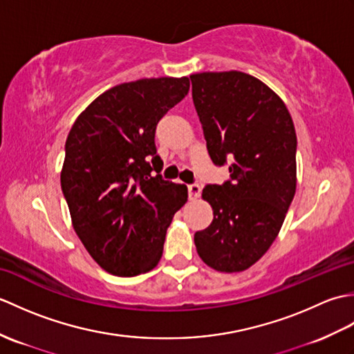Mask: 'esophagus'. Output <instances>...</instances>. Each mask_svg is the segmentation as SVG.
<instances>
[{"label": "esophagus", "mask_w": 354, "mask_h": 354, "mask_svg": "<svg viewBox=\"0 0 354 354\" xmlns=\"http://www.w3.org/2000/svg\"><path fill=\"white\" fill-rule=\"evenodd\" d=\"M201 196V185L199 184H190L189 185V198L193 199H198Z\"/></svg>", "instance_id": "obj_1"}]
</instances>
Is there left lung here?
Wrapping results in <instances>:
<instances>
[{
	"label": "left lung",
	"mask_w": 354,
	"mask_h": 354,
	"mask_svg": "<svg viewBox=\"0 0 354 354\" xmlns=\"http://www.w3.org/2000/svg\"><path fill=\"white\" fill-rule=\"evenodd\" d=\"M192 94L216 165L230 181L207 185L213 222L194 234L202 261L242 272L274 243L297 190V133L284 102L242 71L192 74Z\"/></svg>",
	"instance_id": "1"
}]
</instances>
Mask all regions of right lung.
Returning <instances> with one entry per match:
<instances>
[{
  "label": "right lung",
  "instance_id": "right-lung-1",
  "mask_svg": "<svg viewBox=\"0 0 354 354\" xmlns=\"http://www.w3.org/2000/svg\"><path fill=\"white\" fill-rule=\"evenodd\" d=\"M189 89V77L117 85L89 103L68 133L61 185L73 228L109 274L152 270L173 216L189 198L184 184L164 181L155 147L158 122Z\"/></svg>",
  "mask_w": 354,
  "mask_h": 354
}]
</instances>
